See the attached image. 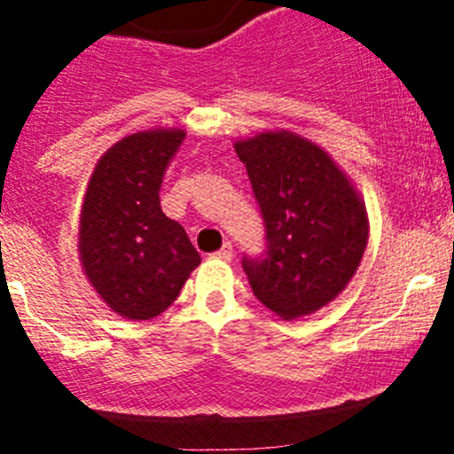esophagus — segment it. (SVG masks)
Wrapping results in <instances>:
<instances>
[{"mask_svg":"<svg viewBox=\"0 0 454 454\" xmlns=\"http://www.w3.org/2000/svg\"><path fill=\"white\" fill-rule=\"evenodd\" d=\"M213 256H215V259L231 261L232 259V244H231V241H226V244H223V248L217 250V253H215Z\"/></svg>","mask_w":454,"mask_h":454,"instance_id":"obj_1","label":"esophagus"}]
</instances>
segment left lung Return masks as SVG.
I'll use <instances>...</instances> for the list:
<instances>
[{"mask_svg": "<svg viewBox=\"0 0 454 454\" xmlns=\"http://www.w3.org/2000/svg\"><path fill=\"white\" fill-rule=\"evenodd\" d=\"M265 231V250L244 254L253 294L281 318L312 314L336 299L367 248V213L323 149L287 131L235 145Z\"/></svg>", "mask_w": 454, "mask_h": 454, "instance_id": "obj_1", "label": "left lung"}]
</instances>
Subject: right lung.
Returning a JSON list of instances; mask_svg holds the SVG:
<instances>
[{
    "instance_id": "1",
    "label": "right lung",
    "mask_w": 454,
    "mask_h": 454,
    "mask_svg": "<svg viewBox=\"0 0 454 454\" xmlns=\"http://www.w3.org/2000/svg\"><path fill=\"white\" fill-rule=\"evenodd\" d=\"M184 138L182 129L129 136L98 160L87 186L81 261L100 299L125 318L162 314L201 261L160 206L164 173Z\"/></svg>"
}]
</instances>
